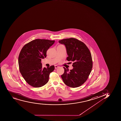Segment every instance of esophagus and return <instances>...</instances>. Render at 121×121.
<instances>
[{"label": "esophagus", "instance_id": "esophagus-1", "mask_svg": "<svg viewBox=\"0 0 121 121\" xmlns=\"http://www.w3.org/2000/svg\"><path fill=\"white\" fill-rule=\"evenodd\" d=\"M59 66H57V65H55V68L56 69L58 68H59Z\"/></svg>", "mask_w": 121, "mask_h": 121}]
</instances>
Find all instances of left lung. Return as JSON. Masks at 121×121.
<instances>
[{
  "instance_id": "1",
  "label": "left lung",
  "mask_w": 121,
  "mask_h": 121,
  "mask_svg": "<svg viewBox=\"0 0 121 121\" xmlns=\"http://www.w3.org/2000/svg\"><path fill=\"white\" fill-rule=\"evenodd\" d=\"M66 47L68 56L67 60L73 61V68L69 71L64 67V73L61 77L64 83L71 87H78L86 81L93 66L92 57L90 50L82 42L73 38L59 41Z\"/></svg>"
}]
</instances>
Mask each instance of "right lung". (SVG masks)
<instances>
[{"mask_svg": "<svg viewBox=\"0 0 121 121\" xmlns=\"http://www.w3.org/2000/svg\"><path fill=\"white\" fill-rule=\"evenodd\" d=\"M55 41L36 39L25 44L18 56V65L21 74L30 86L39 87L45 85L49 75L55 67L42 68L41 59L47 56V51Z\"/></svg>", "mask_w": 121, "mask_h": 121, "instance_id": "obj_1", "label": "right lung"}]
</instances>
